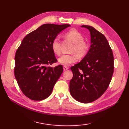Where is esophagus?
I'll list each match as a JSON object with an SVG mask.
<instances>
[{"mask_svg":"<svg viewBox=\"0 0 129 129\" xmlns=\"http://www.w3.org/2000/svg\"><path fill=\"white\" fill-rule=\"evenodd\" d=\"M63 69H64V71H67V70L69 69V68L67 66H64V67H63Z\"/></svg>","mask_w":129,"mask_h":129,"instance_id":"esophagus-1","label":"esophagus"}]
</instances>
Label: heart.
Returning a JSON list of instances; mask_svg holds the SVG:
<instances>
[{
  "label": "heart",
  "instance_id": "b5f03b06",
  "mask_svg": "<svg viewBox=\"0 0 129 129\" xmlns=\"http://www.w3.org/2000/svg\"><path fill=\"white\" fill-rule=\"evenodd\" d=\"M65 36L66 38L69 39L74 43L71 51L74 54H64L58 58V62L60 64L67 67L77 62V56L80 57H82L86 55L88 50V45L84 41V38L82 35L76 29L69 30L65 33ZM52 49L57 55H60L61 54V51L58 37H56L52 41Z\"/></svg>",
  "mask_w": 129,
  "mask_h": 129
}]
</instances>
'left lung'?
<instances>
[{
	"label": "left lung",
	"instance_id": "8db88e82",
	"mask_svg": "<svg viewBox=\"0 0 129 129\" xmlns=\"http://www.w3.org/2000/svg\"><path fill=\"white\" fill-rule=\"evenodd\" d=\"M90 34V48L81 61L71 68V95L81 103H90L108 89L114 72L112 50L103 34L90 25H83Z\"/></svg>",
	"mask_w": 129,
	"mask_h": 129
}]
</instances>
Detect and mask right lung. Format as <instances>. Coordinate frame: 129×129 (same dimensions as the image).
Segmentation results:
<instances>
[{"label": "right lung", "instance_id": "1", "mask_svg": "<svg viewBox=\"0 0 129 129\" xmlns=\"http://www.w3.org/2000/svg\"><path fill=\"white\" fill-rule=\"evenodd\" d=\"M69 24H45L23 39L15 56L14 74L24 94L34 101L51 95L63 72L61 65L49 67L57 62L52 43Z\"/></svg>", "mask_w": 129, "mask_h": 129}]
</instances>
